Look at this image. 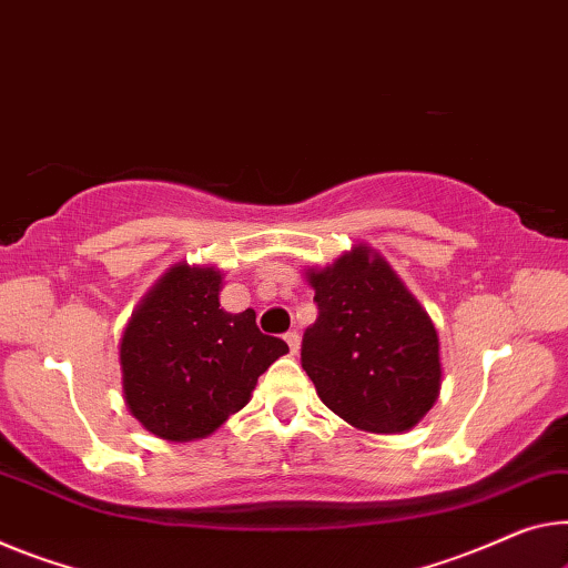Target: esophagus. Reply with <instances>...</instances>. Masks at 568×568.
Wrapping results in <instances>:
<instances>
[{"label":"esophagus","mask_w":568,"mask_h":568,"mask_svg":"<svg viewBox=\"0 0 568 568\" xmlns=\"http://www.w3.org/2000/svg\"><path fill=\"white\" fill-rule=\"evenodd\" d=\"M284 339H286V345H290V353H292V355L300 353V335H296V333H286Z\"/></svg>","instance_id":"1"}]
</instances>
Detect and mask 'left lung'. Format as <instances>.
<instances>
[{
  "instance_id": "8db88e82",
  "label": "left lung",
  "mask_w": 568,
  "mask_h": 568,
  "mask_svg": "<svg viewBox=\"0 0 568 568\" xmlns=\"http://www.w3.org/2000/svg\"><path fill=\"white\" fill-rule=\"evenodd\" d=\"M304 276L320 314L302 339V368L322 404L361 432L414 429L442 390L429 314L365 243Z\"/></svg>"
}]
</instances>
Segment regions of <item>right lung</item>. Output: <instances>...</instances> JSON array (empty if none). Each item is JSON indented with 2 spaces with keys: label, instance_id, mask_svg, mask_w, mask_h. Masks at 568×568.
<instances>
[{
  "label": "right lung",
  "instance_id": "right-lung-1",
  "mask_svg": "<svg viewBox=\"0 0 568 568\" xmlns=\"http://www.w3.org/2000/svg\"><path fill=\"white\" fill-rule=\"evenodd\" d=\"M223 272L180 261L129 317L119 343L126 408L168 442L211 436L254 394L258 375L290 353L256 312L221 307Z\"/></svg>",
  "mask_w": 568,
  "mask_h": 568
}]
</instances>
